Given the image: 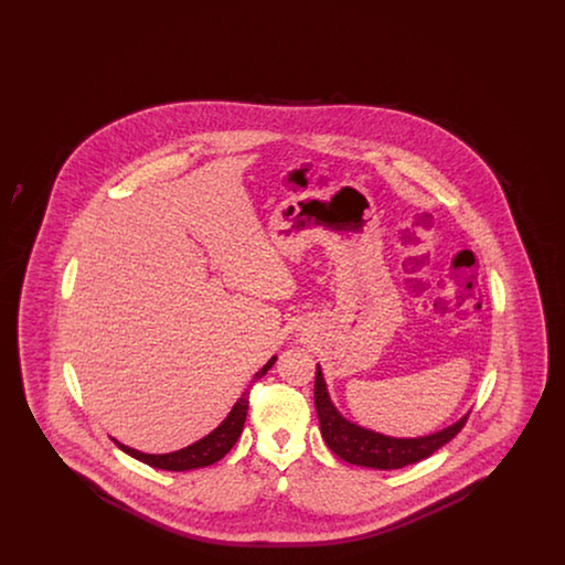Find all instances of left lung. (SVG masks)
Returning a JSON list of instances; mask_svg holds the SVG:
<instances>
[{
  "label": "left lung",
  "mask_w": 565,
  "mask_h": 565,
  "mask_svg": "<svg viewBox=\"0 0 565 565\" xmlns=\"http://www.w3.org/2000/svg\"><path fill=\"white\" fill-rule=\"evenodd\" d=\"M316 411L320 417L323 440L334 456L355 463V466L376 468V470L404 468L408 463L430 457L443 445H447L451 438H456L468 419V415H466L454 426L436 431V434L419 436V438H392V436H383L379 431L360 428L358 424L348 422L337 411V406L330 403L320 364L316 371Z\"/></svg>",
  "instance_id": "obj_1"
}]
</instances>
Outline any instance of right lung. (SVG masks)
I'll list each match as a JSON object with an SVG mask.
<instances>
[{
    "mask_svg": "<svg viewBox=\"0 0 565 565\" xmlns=\"http://www.w3.org/2000/svg\"><path fill=\"white\" fill-rule=\"evenodd\" d=\"M275 355L270 358L269 362L254 375V381L260 379L263 375H267L270 366L275 364ZM247 404H249V390H245L242 394V398L235 403L233 411L228 413V417L215 428L212 434H207L205 438L196 440L194 445L184 447L180 451H173V454H162V456H152V454H141L137 449H131L127 445H120L118 440L116 447L122 449L125 454L152 466V468H161V470H173V472H184V470H192V468H203V466H212L217 459L226 456L235 443L239 440L242 436L243 424H245V417H247Z\"/></svg>",
    "mask_w": 565,
    "mask_h": 565,
    "instance_id": "1",
    "label": "right lung"
}]
</instances>
